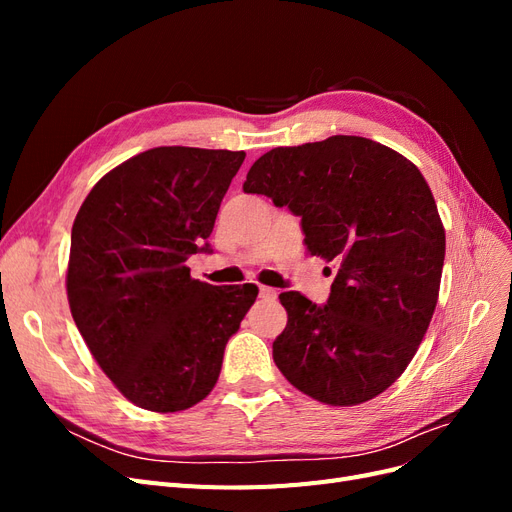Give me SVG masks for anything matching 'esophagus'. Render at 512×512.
Instances as JSON below:
<instances>
[{
  "label": "esophagus",
  "mask_w": 512,
  "mask_h": 512,
  "mask_svg": "<svg viewBox=\"0 0 512 512\" xmlns=\"http://www.w3.org/2000/svg\"><path fill=\"white\" fill-rule=\"evenodd\" d=\"M258 292H260L262 299H269V301H273V299L277 297V290H275V288H269V286H260Z\"/></svg>",
  "instance_id": "34e87169"
}]
</instances>
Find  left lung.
Here are the masks:
<instances>
[{"label": "left lung", "instance_id": "left-lung-1", "mask_svg": "<svg viewBox=\"0 0 512 512\" xmlns=\"http://www.w3.org/2000/svg\"><path fill=\"white\" fill-rule=\"evenodd\" d=\"M301 218L307 252L337 265L329 301L282 292L273 342L286 380L329 406L374 399L404 374L438 303L446 237L425 177L363 136L260 156L243 183Z\"/></svg>", "mask_w": 512, "mask_h": 512}]
</instances>
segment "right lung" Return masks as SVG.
Here are the masks:
<instances>
[{"mask_svg": "<svg viewBox=\"0 0 512 512\" xmlns=\"http://www.w3.org/2000/svg\"><path fill=\"white\" fill-rule=\"evenodd\" d=\"M243 151L156 147L106 173L72 226V318L104 374L138 408L179 412L220 378L224 348L258 297L185 267L209 235Z\"/></svg>", "mask_w": 512, "mask_h": 512, "instance_id": "add662e5", "label": "right lung"}]
</instances>
